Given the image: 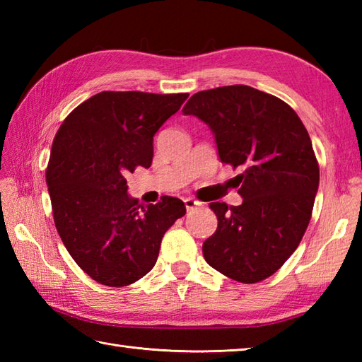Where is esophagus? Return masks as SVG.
<instances>
[{"mask_svg":"<svg viewBox=\"0 0 362 362\" xmlns=\"http://www.w3.org/2000/svg\"><path fill=\"white\" fill-rule=\"evenodd\" d=\"M183 202H185V206H187V211H191V210H194V209H196V206H199V205H202L201 202H199V201H196V199H193V197H187V199H185V201H183Z\"/></svg>","mask_w":362,"mask_h":362,"instance_id":"esophagus-1","label":"esophagus"}]
</instances>
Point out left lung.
<instances>
[{
  "instance_id": "8db88e82",
  "label": "left lung",
  "mask_w": 362,
  "mask_h": 362,
  "mask_svg": "<svg viewBox=\"0 0 362 362\" xmlns=\"http://www.w3.org/2000/svg\"><path fill=\"white\" fill-rule=\"evenodd\" d=\"M182 112L210 126L222 163L243 169V204H210L218 228L202 245L205 261L240 283L267 279L311 219L319 163L308 130L291 105L249 86L199 91Z\"/></svg>"
}]
</instances>
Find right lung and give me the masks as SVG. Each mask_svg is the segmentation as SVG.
<instances>
[{"label": "right lung", "mask_w": 362, "mask_h": 362, "mask_svg": "<svg viewBox=\"0 0 362 362\" xmlns=\"http://www.w3.org/2000/svg\"><path fill=\"white\" fill-rule=\"evenodd\" d=\"M188 93L103 91L64 119L52 141L46 183L54 224L83 272L121 288L157 263L161 238L187 213L180 199L143 205L126 175L149 168L153 135Z\"/></svg>", "instance_id": "obj_1"}]
</instances>
